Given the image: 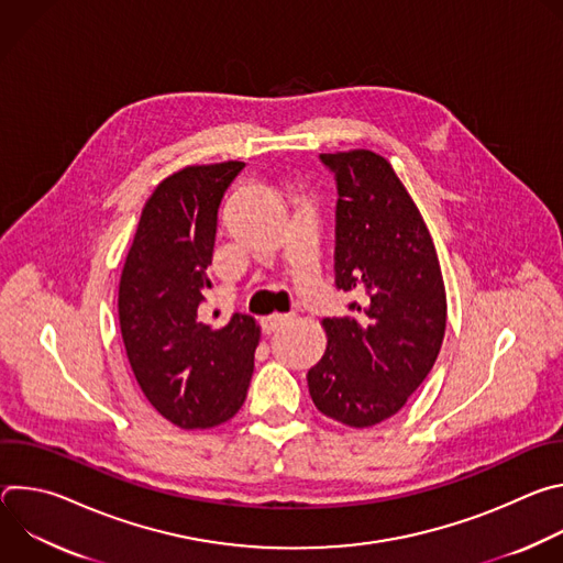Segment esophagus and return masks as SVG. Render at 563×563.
I'll return each mask as SVG.
<instances>
[{
  "label": "esophagus",
  "mask_w": 563,
  "mask_h": 563,
  "mask_svg": "<svg viewBox=\"0 0 563 563\" xmlns=\"http://www.w3.org/2000/svg\"><path fill=\"white\" fill-rule=\"evenodd\" d=\"M289 320H291L289 313H272V316L263 318V332H265V334H272V332H276L278 328L287 325Z\"/></svg>",
  "instance_id": "esophagus-1"
}]
</instances>
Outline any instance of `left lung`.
Instances as JSON below:
<instances>
[{"instance_id": "1", "label": "left lung", "mask_w": 563, "mask_h": 563, "mask_svg": "<svg viewBox=\"0 0 563 563\" xmlns=\"http://www.w3.org/2000/svg\"><path fill=\"white\" fill-rule=\"evenodd\" d=\"M336 178V287L347 316L323 318L328 350L309 372L313 406L372 428L408 404L445 334V285L432 235L387 159L367 148L320 153Z\"/></svg>"}]
</instances>
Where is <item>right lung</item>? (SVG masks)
<instances>
[{"mask_svg": "<svg viewBox=\"0 0 563 563\" xmlns=\"http://www.w3.org/2000/svg\"><path fill=\"white\" fill-rule=\"evenodd\" d=\"M245 163L176 172L146 200L126 254L118 313L126 356L148 404L183 430L213 428L245 404L261 328L247 313L205 320L218 207Z\"/></svg>", "mask_w": 563, "mask_h": 563, "instance_id": "add662e5", "label": "right lung"}]
</instances>
